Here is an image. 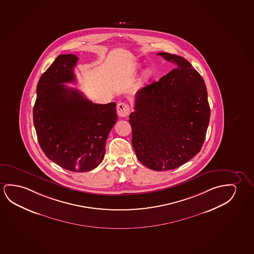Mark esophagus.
<instances>
[{
  "mask_svg": "<svg viewBox=\"0 0 254 254\" xmlns=\"http://www.w3.org/2000/svg\"><path fill=\"white\" fill-rule=\"evenodd\" d=\"M117 113L121 117H127L130 113V107L125 102H120L117 105Z\"/></svg>",
  "mask_w": 254,
  "mask_h": 254,
  "instance_id": "obj_1",
  "label": "esophagus"
}]
</instances>
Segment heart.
<instances>
[{"label": "heart", "mask_w": 254, "mask_h": 254, "mask_svg": "<svg viewBox=\"0 0 254 254\" xmlns=\"http://www.w3.org/2000/svg\"><path fill=\"white\" fill-rule=\"evenodd\" d=\"M151 76H152V71L150 70H146L143 72V75H142V79L144 81H147L150 78Z\"/></svg>", "instance_id": "obj_1"}]
</instances>
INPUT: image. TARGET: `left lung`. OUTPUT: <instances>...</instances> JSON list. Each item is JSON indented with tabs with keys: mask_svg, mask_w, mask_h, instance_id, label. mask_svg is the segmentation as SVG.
Returning a JSON list of instances; mask_svg holds the SVG:
<instances>
[{
	"mask_svg": "<svg viewBox=\"0 0 254 254\" xmlns=\"http://www.w3.org/2000/svg\"><path fill=\"white\" fill-rule=\"evenodd\" d=\"M176 68L135 95L129 115L137 158L153 170L176 169L198 154L210 122L202 76L180 56L160 52Z\"/></svg>",
	"mask_w": 254,
	"mask_h": 254,
	"instance_id": "1",
	"label": "left lung"
}]
</instances>
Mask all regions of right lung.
<instances>
[{
    "label": "right lung",
    "instance_id": "obj_1",
    "mask_svg": "<svg viewBox=\"0 0 254 254\" xmlns=\"http://www.w3.org/2000/svg\"><path fill=\"white\" fill-rule=\"evenodd\" d=\"M78 58L59 55L45 70L37 86L33 122L42 150L52 162L73 172L95 169L105 155L107 137L117 122L116 104H94L77 89Z\"/></svg>",
    "mask_w": 254,
    "mask_h": 254
}]
</instances>
